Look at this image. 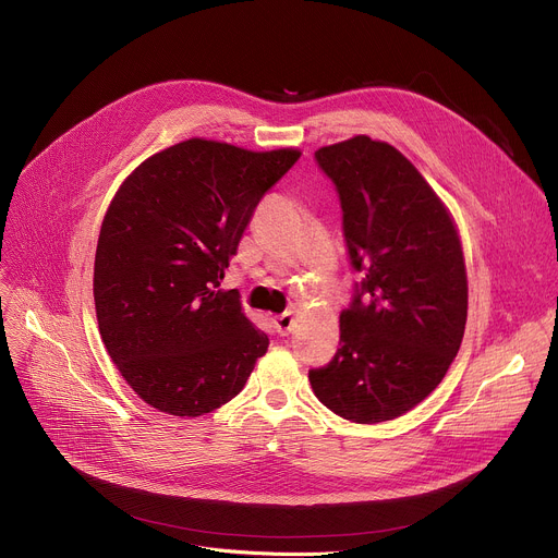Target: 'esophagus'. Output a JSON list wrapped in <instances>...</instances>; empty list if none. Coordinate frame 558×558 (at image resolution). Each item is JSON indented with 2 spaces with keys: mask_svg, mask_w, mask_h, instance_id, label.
Here are the masks:
<instances>
[{
  "mask_svg": "<svg viewBox=\"0 0 558 558\" xmlns=\"http://www.w3.org/2000/svg\"><path fill=\"white\" fill-rule=\"evenodd\" d=\"M274 329L280 333V336H287L291 329H293V314L291 312H284L280 316L274 318Z\"/></svg>",
  "mask_w": 558,
  "mask_h": 558,
  "instance_id": "obj_1",
  "label": "esophagus"
}]
</instances>
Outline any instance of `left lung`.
Segmentation results:
<instances>
[{"label": "left lung", "instance_id": "left-lung-1", "mask_svg": "<svg viewBox=\"0 0 558 558\" xmlns=\"http://www.w3.org/2000/svg\"><path fill=\"white\" fill-rule=\"evenodd\" d=\"M333 182L351 269L340 349L310 383L351 423L398 418L427 398L459 353L468 276L456 227L416 167L367 135L316 150Z\"/></svg>", "mask_w": 558, "mask_h": 558}]
</instances>
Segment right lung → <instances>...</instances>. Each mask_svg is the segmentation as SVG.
<instances>
[{"label":"right lung","mask_w":558,"mask_h":558,"mask_svg":"<svg viewBox=\"0 0 558 558\" xmlns=\"http://www.w3.org/2000/svg\"><path fill=\"white\" fill-rule=\"evenodd\" d=\"M298 158L193 137L116 193L95 251V312L111 361L150 408L209 414L265 356L267 333L220 282L258 202Z\"/></svg>","instance_id":"obj_1"}]
</instances>
